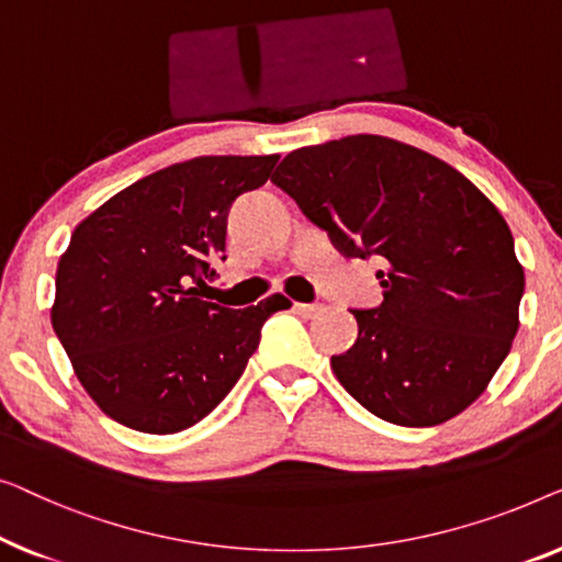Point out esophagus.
Segmentation results:
<instances>
[{
  "label": "esophagus",
  "mask_w": 562,
  "mask_h": 562,
  "mask_svg": "<svg viewBox=\"0 0 562 562\" xmlns=\"http://www.w3.org/2000/svg\"><path fill=\"white\" fill-rule=\"evenodd\" d=\"M295 311L303 315V318H315V315L323 313V305H318V303H295Z\"/></svg>",
  "instance_id": "obj_1"
}]
</instances>
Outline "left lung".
Segmentation results:
<instances>
[{
  "mask_svg": "<svg viewBox=\"0 0 562 562\" xmlns=\"http://www.w3.org/2000/svg\"><path fill=\"white\" fill-rule=\"evenodd\" d=\"M272 183L346 257H379L384 300L351 311L359 338L330 359L371 415L430 428L463 413L507 359L525 270L496 205L448 162L351 134L300 147Z\"/></svg>",
  "mask_w": 562,
  "mask_h": 562,
  "instance_id": "8db88e82",
  "label": "left lung"
}]
</instances>
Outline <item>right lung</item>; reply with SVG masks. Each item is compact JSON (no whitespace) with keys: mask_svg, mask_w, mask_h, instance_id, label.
<instances>
[{"mask_svg":"<svg viewBox=\"0 0 562 562\" xmlns=\"http://www.w3.org/2000/svg\"><path fill=\"white\" fill-rule=\"evenodd\" d=\"M278 160L193 157L124 188L76 226L50 321L78 382L112 420L153 436L203 420L239 382L265 321L292 305L274 292L234 311L193 288L226 259L232 203L265 186Z\"/></svg>","mask_w":562,"mask_h":562,"instance_id":"right-lung-1","label":"right lung"}]
</instances>
